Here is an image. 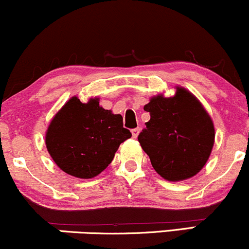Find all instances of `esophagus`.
<instances>
[{
    "label": "esophagus",
    "instance_id": "1",
    "mask_svg": "<svg viewBox=\"0 0 249 249\" xmlns=\"http://www.w3.org/2000/svg\"><path fill=\"white\" fill-rule=\"evenodd\" d=\"M131 132H132L133 138H137V137H138V134H139V127L132 128V130H131Z\"/></svg>",
    "mask_w": 249,
    "mask_h": 249
}]
</instances>
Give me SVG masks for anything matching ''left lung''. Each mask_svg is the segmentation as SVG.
Returning a JSON list of instances; mask_svg holds the SVG:
<instances>
[{"instance_id":"1","label":"left lung","mask_w":249,"mask_h":249,"mask_svg":"<svg viewBox=\"0 0 249 249\" xmlns=\"http://www.w3.org/2000/svg\"><path fill=\"white\" fill-rule=\"evenodd\" d=\"M150 112L138 142L156 172L168 181L196 176L210 158L214 126L202 105L182 88L170 98L153 97L144 107Z\"/></svg>"}]
</instances>
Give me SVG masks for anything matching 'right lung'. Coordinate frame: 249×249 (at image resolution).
<instances>
[{
	"mask_svg": "<svg viewBox=\"0 0 249 249\" xmlns=\"http://www.w3.org/2000/svg\"><path fill=\"white\" fill-rule=\"evenodd\" d=\"M131 136L123 127V117L99 107L98 99L84 104L72 97L51 121L45 144L62 171L89 179L108 166L119 145Z\"/></svg>",
	"mask_w": 249,
	"mask_h": 249,
	"instance_id": "obj_1",
	"label": "right lung"
}]
</instances>
